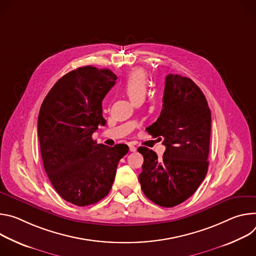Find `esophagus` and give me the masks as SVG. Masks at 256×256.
I'll use <instances>...</instances> for the list:
<instances>
[{
	"instance_id": "1",
	"label": "esophagus",
	"mask_w": 256,
	"mask_h": 256,
	"mask_svg": "<svg viewBox=\"0 0 256 256\" xmlns=\"http://www.w3.org/2000/svg\"><path fill=\"white\" fill-rule=\"evenodd\" d=\"M128 146H129V150H130V152H136V146H133V144H129Z\"/></svg>"
}]
</instances>
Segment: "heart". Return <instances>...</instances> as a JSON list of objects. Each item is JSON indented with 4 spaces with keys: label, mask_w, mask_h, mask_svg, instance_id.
<instances>
[{
    "label": "heart",
    "mask_w": 256,
    "mask_h": 256,
    "mask_svg": "<svg viewBox=\"0 0 256 256\" xmlns=\"http://www.w3.org/2000/svg\"><path fill=\"white\" fill-rule=\"evenodd\" d=\"M124 90L134 102L140 98H144L148 90V76L146 71L141 68L132 70L125 79Z\"/></svg>",
    "instance_id": "heart-1"
}]
</instances>
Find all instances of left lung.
<instances>
[{"instance_id": "left-lung-1", "label": "left lung", "mask_w": 256, "mask_h": 256, "mask_svg": "<svg viewBox=\"0 0 256 256\" xmlns=\"http://www.w3.org/2000/svg\"><path fill=\"white\" fill-rule=\"evenodd\" d=\"M162 110L146 131L162 140V158L146 148L139 182L146 196L158 206L173 208L185 202L204 181L208 168L212 115L202 90L190 79L168 74Z\"/></svg>"}]
</instances>
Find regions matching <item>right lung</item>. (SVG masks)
<instances>
[{
    "label": "right lung",
    "mask_w": 256,
    "mask_h": 256,
    "mask_svg": "<svg viewBox=\"0 0 256 256\" xmlns=\"http://www.w3.org/2000/svg\"><path fill=\"white\" fill-rule=\"evenodd\" d=\"M108 69L77 68L60 78L44 100L38 132L44 171L54 190L78 206L110 192L126 144H98L92 134L106 125L102 102L116 83Z\"/></svg>",
    "instance_id": "right-lung-1"
}]
</instances>
